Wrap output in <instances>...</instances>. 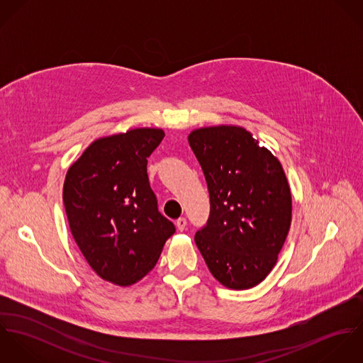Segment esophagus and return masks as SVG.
Segmentation results:
<instances>
[{
  "label": "esophagus",
  "instance_id": "1",
  "mask_svg": "<svg viewBox=\"0 0 363 363\" xmlns=\"http://www.w3.org/2000/svg\"><path fill=\"white\" fill-rule=\"evenodd\" d=\"M186 225H187V219H186V218H179V219L176 220V226H177V229H179L180 232H183V230L186 229Z\"/></svg>",
  "mask_w": 363,
  "mask_h": 363
}]
</instances>
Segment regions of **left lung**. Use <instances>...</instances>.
Instances as JSON below:
<instances>
[{
  "mask_svg": "<svg viewBox=\"0 0 363 363\" xmlns=\"http://www.w3.org/2000/svg\"><path fill=\"white\" fill-rule=\"evenodd\" d=\"M189 144L211 203L196 245L223 286L250 289L277 264L291 228L292 197L284 167L240 125L196 128Z\"/></svg>",
  "mask_w": 363,
  "mask_h": 363,
  "instance_id": "left-lung-1",
  "label": "left lung"
}]
</instances>
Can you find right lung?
Wrapping results in <instances>:
<instances>
[{"label": "right lung", "instance_id": "1", "mask_svg": "<svg viewBox=\"0 0 363 363\" xmlns=\"http://www.w3.org/2000/svg\"><path fill=\"white\" fill-rule=\"evenodd\" d=\"M162 128H133L95 140L68 169L62 201L72 238L104 281L130 286L159 259L174 225L157 211L148 157Z\"/></svg>", "mask_w": 363, "mask_h": 363}]
</instances>
